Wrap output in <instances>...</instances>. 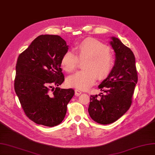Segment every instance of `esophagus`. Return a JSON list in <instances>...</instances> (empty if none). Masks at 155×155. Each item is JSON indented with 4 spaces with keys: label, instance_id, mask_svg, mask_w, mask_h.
Here are the masks:
<instances>
[{
    "label": "esophagus",
    "instance_id": "obj_1",
    "mask_svg": "<svg viewBox=\"0 0 155 155\" xmlns=\"http://www.w3.org/2000/svg\"><path fill=\"white\" fill-rule=\"evenodd\" d=\"M74 93H75L76 96H79L80 94H81L82 93V91L78 90V89H75V91H74Z\"/></svg>",
    "mask_w": 155,
    "mask_h": 155
}]
</instances>
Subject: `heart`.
Listing matches in <instances>:
<instances>
[{
	"mask_svg": "<svg viewBox=\"0 0 155 155\" xmlns=\"http://www.w3.org/2000/svg\"><path fill=\"white\" fill-rule=\"evenodd\" d=\"M76 54L66 51L61 60V66L65 71L71 73L76 70L80 60L85 61V70L77 72L66 79L69 87L79 90H87L94 84L97 77L106 78L111 72L114 66V57L108 47L98 40L85 39L75 47Z\"/></svg>",
	"mask_w": 155,
	"mask_h": 155,
	"instance_id": "b5f03b06",
	"label": "heart"
}]
</instances>
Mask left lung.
<instances>
[{
	"label": "left lung",
	"instance_id": "obj_1",
	"mask_svg": "<svg viewBox=\"0 0 155 155\" xmlns=\"http://www.w3.org/2000/svg\"><path fill=\"white\" fill-rule=\"evenodd\" d=\"M111 39L115 63L107 78L98 86L105 94L91 95L88 108L90 117L101 124L115 122L128 111L138 81L133 51L118 38Z\"/></svg>",
	"mask_w": 155,
	"mask_h": 155
}]
</instances>
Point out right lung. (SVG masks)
<instances>
[{
  "label": "right lung",
  "instance_id": "right-lung-1",
  "mask_svg": "<svg viewBox=\"0 0 155 155\" xmlns=\"http://www.w3.org/2000/svg\"><path fill=\"white\" fill-rule=\"evenodd\" d=\"M68 50L59 36L41 35L17 60L15 93L25 115L36 124L52 127L65 117L67 105L74 94L73 89L58 87L64 81L61 60Z\"/></svg>",
  "mask_w": 155,
  "mask_h": 155
}]
</instances>
